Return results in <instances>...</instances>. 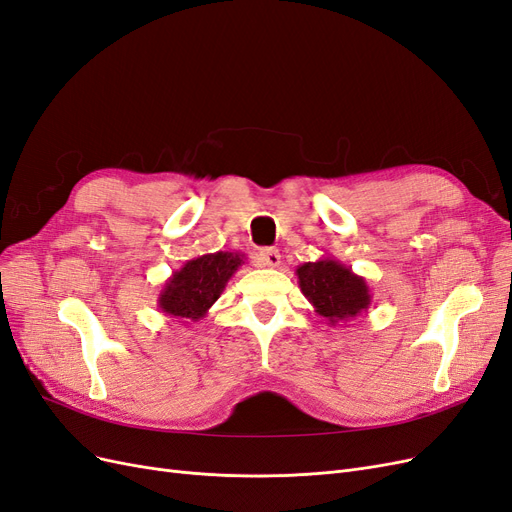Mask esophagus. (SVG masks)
Listing matches in <instances>:
<instances>
[{"label": "esophagus", "mask_w": 512, "mask_h": 512, "mask_svg": "<svg viewBox=\"0 0 512 512\" xmlns=\"http://www.w3.org/2000/svg\"><path fill=\"white\" fill-rule=\"evenodd\" d=\"M259 266L263 268H278L280 266V253L276 249H261L257 253Z\"/></svg>", "instance_id": "34e87169"}]
</instances>
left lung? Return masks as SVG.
Returning a JSON list of instances; mask_svg holds the SVG:
<instances>
[{
	"instance_id": "obj_1",
	"label": "left lung",
	"mask_w": 512,
	"mask_h": 512,
	"mask_svg": "<svg viewBox=\"0 0 512 512\" xmlns=\"http://www.w3.org/2000/svg\"><path fill=\"white\" fill-rule=\"evenodd\" d=\"M298 283L304 298L329 325L346 323L368 310L372 293L364 276H357L349 266L334 257H323L298 266Z\"/></svg>"
}]
</instances>
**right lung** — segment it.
<instances>
[{"mask_svg":"<svg viewBox=\"0 0 512 512\" xmlns=\"http://www.w3.org/2000/svg\"><path fill=\"white\" fill-rule=\"evenodd\" d=\"M244 263L242 253H208L189 259L176 270L159 291L157 306L163 315L178 323L200 321L210 306L221 298L225 285Z\"/></svg>","mask_w":512,"mask_h":512,"instance_id":"1","label":"right lung"}]
</instances>
